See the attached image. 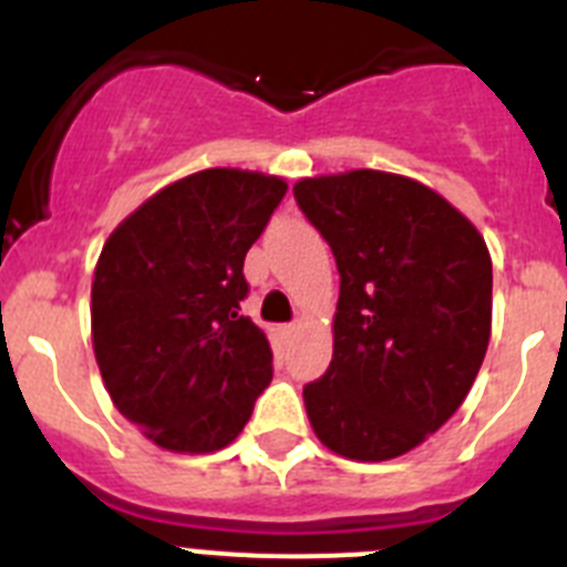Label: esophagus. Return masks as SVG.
Returning a JSON list of instances; mask_svg holds the SVG:
<instances>
[{"mask_svg":"<svg viewBox=\"0 0 567 567\" xmlns=\"http://www.w3.org/2000/svg\"><path fill=\"white\" fill-rule=\"evenodd\" d=\"M295 332H298V323H287V327H280V334H284V338H295Z\"/></svg>","mask_w":567,"mask_h":567,"instance_id":"34e87169","label":"esophagus"}]
</instances>
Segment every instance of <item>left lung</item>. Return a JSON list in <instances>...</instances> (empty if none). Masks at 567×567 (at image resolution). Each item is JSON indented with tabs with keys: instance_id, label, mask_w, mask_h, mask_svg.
<instances>
[{
	"instance_id": "8db88e82",
	"label": "left lung",
	"mask_w": 567,
	"mask_h": 567,
	"mask_svg": "<svg viewBox=\"0 0 567 567\" xmlns=\"http://www.w3.org/2000/svg\"><path fill=\"white\" fill-rule=\"evenodd\" d=\"M340 272L332 363L303 385L320 443L360 463L412 452L460 409L491 338V255L434 189L378 169L295 184Z\"/></svg>"
}]
</instances>
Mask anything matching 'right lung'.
Wrapping results in <instances>:
<instances>
[{"instance_id":"right-lung-1","label":"right lung","mask_w":567,"mask_h":567,"mask_svg":"<svg viewBox=\"0 0 567 567\" xmlns=\"http://www.w3.org/2000/svg\"><path fill=\"white\" fill-rule=\"evenodd\" d=\"M284 195L275 175L202 169L144 202L99 255V372L115 409L167 452L233 443L272 380L267 334L240 300L244 258Z\"/></svg>"}]
</instances>
